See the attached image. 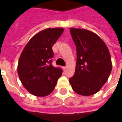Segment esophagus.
<instances>
[{"mask_svg": "<svg viewBox=\"0 0 122 122\" xmlns=\"http://www.w3.org/2000/svg\"><path fill=\"white\" fill-rule=\"evenodd\" d=\"M63 71H65L66 69V66H63Z\"/></svg>", "mask_w": 122, "mask_h": 122, "instance_id": "obj_1", "label": "esophagus"}]
</instances>
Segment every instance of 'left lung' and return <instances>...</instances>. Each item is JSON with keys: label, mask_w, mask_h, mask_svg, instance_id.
<instances>
[{"label": "left lung", "mask_w": 122, "mask_h": 122, "mask_svg": "<svg viewBox=\"0 0 122 122\" xmlns=\"http://www.w3.org/2000/svg\"><path fill=\"white\" fill-rule=\"evenodd\" d=\"M76 48V63L73 76L69 78L72 90L83 96L99 92L112 71L110 52L104 41L86 29L71 28Z\"/></svg>", "instance_id": "left-lung-1"}]
</instances>
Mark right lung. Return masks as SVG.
Instances as JSON below:
<instances>
[{"mask_svg": "<svg viewBox=\"0 0 122 122\" xmlns=\"http://www.w3.org/2000/svg\"><path fill=\"white\" fill-rule=\"evenodd\" d=\"M63 28H48L33 36L20 57L17 73L28 92L37 97L50 94L62 75V69L51 65L52 46Z\"/></svg>", "mask_w": 122, "mask_h": 122, "instance_id": "add662e5", "label": "right lung"}]
</instances>
